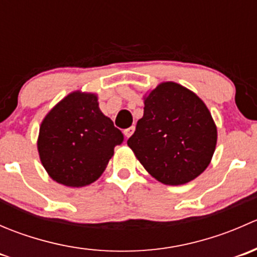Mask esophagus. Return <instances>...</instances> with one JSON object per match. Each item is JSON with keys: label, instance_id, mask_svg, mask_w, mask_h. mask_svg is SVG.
Returning <instances> with one entry per match:
<instances>
[{"label": "esophagus", "instance_id": "1", "mask_svg": "<svg viewBox=\"0 0 257 257\" xmlns=\"http://www.w3.org/2000/svg\"><path fill=\"white\" fill-rule=\"evenodd\" d=\"M134 131H136L134 126H129V128L124 129V136H125L126 138H129V137H132V134L134 133Z\"/></svg>", "mask_w": 257, "mask_h": 257}]
</instances>
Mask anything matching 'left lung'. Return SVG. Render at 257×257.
<instances>
[{"label": "left lung", "instance_id": "1", "mask_svg": "<svg viewBox=\"0 0 257 257\" xmlns=\"http://www.w3.org/2000/svg\"><path fill=\"white\" fill-rule=\"evenodd\" d=\"M143 118L129 148L153 178L183 185L208 168L217 132L203 100L173 82L162 83L144 100Z\"/></svg>", "mask_w": 257, "mask_h": 257}]
</instances>
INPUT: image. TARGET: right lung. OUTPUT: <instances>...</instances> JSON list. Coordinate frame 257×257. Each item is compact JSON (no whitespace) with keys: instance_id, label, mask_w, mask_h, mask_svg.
I'll return each mask as SVG.
<instances>
[{"instance_id":"1","label":"right lung","mask_w":257,"mask_h":257,"mask_svg":"<svg viewBox=\"0 0 257 257\" xmlns=\"http://www.w3.org/2000/svg\"><path fill=\"white\" fill-rule=\"evenodd\" d=\"M123 142V133L100 112L97 95L74 92L43 119L37 145L49 177L79 188L102 175Z\"/></svg>"}]
</instances>
